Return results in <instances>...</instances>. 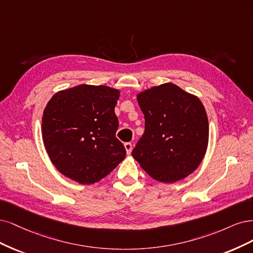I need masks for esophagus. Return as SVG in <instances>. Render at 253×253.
Instances as JSON below:
<instances>
[{"label":"esophagus","mask_w":253,"mask_h":253,"mask_svg":"<svg viewBox=\"0 0 253 253\" xmlns=\"http://www.w3.org/2000/svg\"><path fill=\"white\" fill-rule=\"evenodd\" d=\"M124 146H125V149H126L127 154H130V153H131V151H132V144L128 142V143H125V144H124Z\"/></svg>","instance_id":"obj_1"}]
</instances>
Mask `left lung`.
I'll use <instances>...</instances> for the list:
<instances>
[{"mask_svg": "<svg viewBox=\"0 0 253 253\" xmlns=\"http://www.w3.org/2000/svg\"><path fill=\"white\" fill-rule=\"evenodd\" d=\"M145 131L132 157L152 178L162 183L183 180L205 156L209 125L199 97L172 83L137 94Z\"/></svg>", "mask_w": 253, "mask_h": 253, "instance_id": "1", "label": "left lung"}]
</instances>
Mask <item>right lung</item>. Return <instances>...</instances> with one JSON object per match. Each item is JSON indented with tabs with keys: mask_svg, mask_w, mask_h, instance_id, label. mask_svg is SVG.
<instances>
[{
	"mask_svg": "<svg viewBox=\"0 0 253 253\" xmlns=\"http://www.w3.org/2000/svg\"><path fill=\"white\" fill-rule=\"evenodd\" d=\"M120 91L108 86L79 85L55 93L42 119L43 141L52 164L80 184L101 181L125 159L116 132Z\"/></svg>",
	"mask_w": 253,
	"mask_h": 253,
	"instance_id": "add662e5",
	"label": "right lung"
}]
</instances>
